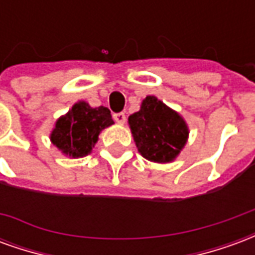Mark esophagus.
Here are the masks:
<instances>
[{"instance_id":"1","label":"esophagus","mask_w":255,"mask_h":255,"mask_svg":"<svg viewBox=\"0 0 255 255\" xmlns=\"http://www.w3.org/2000/svg\"><path fill=\"white\" fill-rule=\"evenodd\" d=\"M113 119H115V122L119 123V124H124L126 120H127V119H126V115H124L123 112H120V113H115V115H113Z\"/></svg>"}]
</instances>
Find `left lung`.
<instances>
[{"label":"left lung","mask_w":255,"mask_h":255,"mask_svg":"<svg viewBox=\"0 0 255 255\" xmlns=\"http://www.w3.org/2000/svg\"><path fill=\"white\" fill-rule=\"evenodd\" d=\"M139 153L154 162H169L184 147L186 123L153 95L146 97L140 111L128 117Z\"/></svg>","instance_id":"obj_1"}]
</instances>
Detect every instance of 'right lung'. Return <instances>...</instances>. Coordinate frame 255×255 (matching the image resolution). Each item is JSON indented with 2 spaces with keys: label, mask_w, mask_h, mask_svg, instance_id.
Returning a JSON list of instances; mask_svg holds the SVG:
<instances>
[{
  "label": "right lung",
  "mask_w": 255,
  "mask_h": 255,
  "mask_svg": "<svg viewBox=\"0 0 255 255\" xmlns=\"http://www.w3.org/2000/svg\"><path fill=\"white\" fill-rule=\"evenodd\" d=\"M112 124L108 108H91L86 102H78L65 116L58 119L50 139L64 154L73 158L84 157L94 147L101 131Z\"/></svg>",
  "instance_id": "right-lung-1"
}]
</instances>
